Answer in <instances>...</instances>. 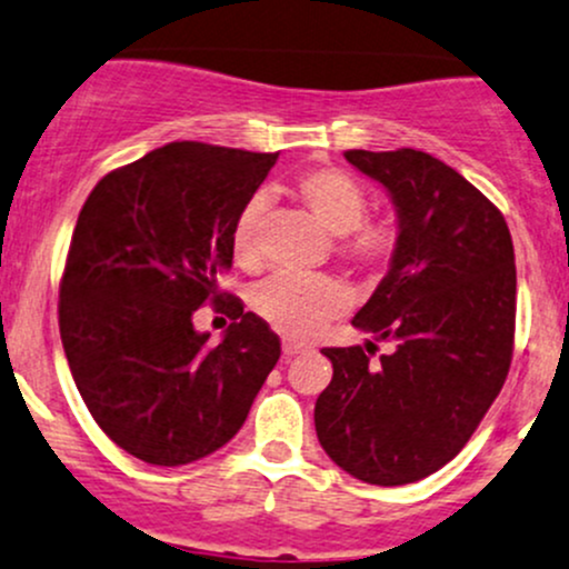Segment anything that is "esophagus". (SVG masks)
Returning a JSON list of instances; mask_svg holds the SVG:
<instances>
[{
	"mask_svg": "<svg viewBox=\"0 0 569 569\" xmlns=\"http://www.w3.org/2000/svg\"><path fill=\"white\" fill-rule=\"evenodd\" d=\"M310 348L302 346V342L295 340H283V356H297V353H308Z\"/></svg>",
	"mask_w": 569,
	"mask_h": 569,
	"instance_id": "obj_1",
	"label": "esophagus"
}]
</instances>
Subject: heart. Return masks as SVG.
Segmentation results:
<instances>
[{"mask_svg": "<svg viewBox=\"0 0 569 569\" xmlns=\"http://www.w3.org/2000/svg\"><path fill=\"white\" fill-rule=\"evenodd\" d=\"M291 193L310 216L335 234V251L356 267H380L397 251L399 232L391 221L367 218L370 199L361 183L337 167H313L297 174ZM261 197H251L234 218L232 256L242 270H256ZM253 313L289 340H308L348 308V291L329 274L291 278L274 274L253 291Z\"/></svg>", "mask_w": 569, "mask_h": 569, "instance_id": "b5f03b06", "label": "heart"}]
</instances>
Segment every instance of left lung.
I'll return each mask as SVG.
<instances>
[{"label":"left lung","instance_id":"obj_1","mask_svg":"<svg viewBox=\"0 0 569 569\" xmlns=\"http://www.w3.org/2000/svg\"><path fill=\"white\" fill-rule=\"evenodd\" d=\"M389 191L399 221L391 267L353 327L389 340L323 348L332 383L316 435L348 476L405 486L448 465L491 408L513 359L516 256L495 204L435 156L346 151Z\"/></svg>","mask_w":569,"mask_h":569}]
</instances>
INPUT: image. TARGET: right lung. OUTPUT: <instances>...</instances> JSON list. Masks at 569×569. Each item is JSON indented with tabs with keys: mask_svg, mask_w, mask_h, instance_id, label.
Instances as JSON below:
<instances>
[{
	"mask_svg": "<svg viewBox=\"0 0 569 569\" xmlns=\"http://www.w3.org/2000/svg\"><path fill=\"white\" fill-rule=\"evenodd\" d=\"M278 153L170 142L104 174L74 223L59 286V332L93 421L159 467L227 446L280 359L278 335L218 289L232 227ZM221 301L218 347L190 318Z\"/></svg>",
	"mask_w": 569,
	"mask_h": 569,
	"instance_id": "1",
	"label": "right lung"
}]
</instances>
